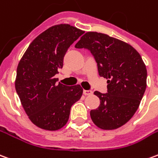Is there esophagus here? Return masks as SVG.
Instances as JSON below:
<instances>
[{"label":"esophagus","instance_id":"1","mask_svg":"<svg viewBox=\"0 0 158 158\" xmlns=\"http://www.w3.org/2000/svg\"><path fill=\"white\" fill-rule=\"evenodd\" d=\"M83 93L85 96H90V95L92 94V91L90 90H83Z\"/></svg>","mask_w":158,"mask_h":158}]
</instances>
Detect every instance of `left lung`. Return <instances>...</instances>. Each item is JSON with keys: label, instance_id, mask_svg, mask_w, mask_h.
Here are the masks:
<instances>
[{"label": "left lung", "instance_id": "8db88e82", "mask_svg": "<svg viewBox=\"0 0 158 158\" xmlns=\"http://www.w3.org/2000/svg\"><path fill=\"white\" fill-rule=\"evenodd\" d=\"M88 49L107 80V93L95 91L100 99L90 118L98 127L116 129L133 117L146 89L147 71L140 55L125 42L106 34L86 32L75 44Z\"/></svg>", "mask_w": 158, "mask_h": 158}]
</instances>
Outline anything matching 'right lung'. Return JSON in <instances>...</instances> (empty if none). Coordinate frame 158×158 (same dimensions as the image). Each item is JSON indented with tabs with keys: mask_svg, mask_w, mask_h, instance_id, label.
<instances>
[{
	"mask_svg": "<svg viewBox=\"0 0 158 158\" xmlns=\"http://www.w3.org/2000/svg\"><path fill=\"white\" fill-rule=\"evenodd\" d=\"M83 33L67 24L54 25L32 41L18 65L17 94L30 120L40 128H61L73 104L82 96L80 85L57 84L55 76L63 67L68 48Z\"/></svg>",
	"mask_w": 158,
	"mask_h": 158,
	"instance_id": "right-lung-1",
	"label": "right lung"
}]
</instances>
